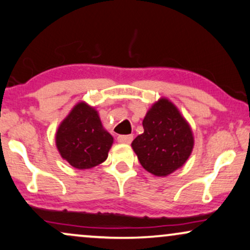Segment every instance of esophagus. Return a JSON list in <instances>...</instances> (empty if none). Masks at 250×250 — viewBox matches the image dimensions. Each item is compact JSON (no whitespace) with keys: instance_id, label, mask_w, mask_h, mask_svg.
<instances>
[{"instance_id":"1","label":"esophagus","mask_w":250,"mask_h":250,"mask_svg":"<svg viewBox=\"0 0 250 250\" xmlns=\"http://www.w3.org/2000/svg\"><path fill=\"white\" fill-rule=\"evenodd\" d=\"M132 135H120L118 136V142L119 143H123V144H130L132 141Z\"/></svg>"}]
</instances>
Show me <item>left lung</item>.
Masks as SVG:
<instances>
[{"label": "left lung", "instance_id": "left-lung-1", "mask_svg": "<svg viewBox=\"0 0 250 250\" xmlns=\"http://www.w3.org/2000/svg\"><path fill=\"white\" fill-rule=\"evenodd\" d=\"M143 134L131 146L141 165L156 176H167L188 160L194 136L189 123L174 104L160 98L147 110L143 120Z\"/></svg>", "mask_w": 250, "mask_h": 250}]
</instances>
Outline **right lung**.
<instances>
[{"mask_svg": "<svg viewBox=\"0 0 250 250\" xmlns=\"http://www.w3.org/2000/svg\"><path fill=\"white\" fill-rule=\"evenodd\" d=\"M55 143L60 154L72 167L88 169L105 162L113 137L99 114L86 103H78L59 125Z\"/></svg>", "mask_w": 250, "mask_h": 250, "instance_id": "add662e5", "label": "right lung"}]
</instances>
